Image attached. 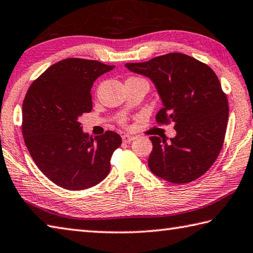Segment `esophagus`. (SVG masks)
Wrapping results in <instances>:
<instances>
[{
	"mask_svg": "<svg viewBox=\"0 0 253 253\" xmlns=\"http://www.w3.org/2000/svg\"><path fill=\"white\" fill-rule=\"evenodd\" d=\"M122 139L124 142H130L131 140L135 139L134 136H130V135H123L122 136Z\"/></svg>",
	"mask_w": 253,
	"mask_h": 253,
	"instance_id": "esophagus-1",
	"label": "esophagus"
}]
</instances>
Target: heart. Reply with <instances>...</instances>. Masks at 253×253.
<instances>
[{
	"label": "heart",
	"instance_id": "heart-1",
	"mask_svg": "<svg viewBox=\"0 0 253 253\" xmlns=\"http://www.w3.org/2000/svg\"><path fill=\"white\" fill-rule=\"evenodd\" d=\"M127 121H128V118L126 116H123V117L119 118L118 122H119V124H121V125L126 126L127 125Z\"/></svg>",
	"mask_w": 253,
	"mask_h": 253
}]
</instances>
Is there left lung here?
Wrapping results in <instances>:
<instances>
[{
  "label": "left lung",
  "mask_w": 253,
  "mask_h": 253,
  "mask_svg": "<svg viewBox=\"0 0 253 253\" xmlns=\"http://www.w3.org/2000/svg\"><path fill=\"white\" fill-rule=\"evenodd\" d=\"M126 67L155 83L164 103L156 122L162 125L173 122L177 131L168 142L149 137L150 170L172 183H187L203 176L221 151L229 116L227 95L215 73L181 53L127 63Z\"/></svg>",
  "instance_id": "1"
}]
</instances>
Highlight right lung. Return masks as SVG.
<instances>
[{
    "instance_id": "1",
    "label": "right lung",
    "mask_w": 253,
    "mask_h": 253,
    "mask_svg": "<svg viewBox=\"0 0 253 253\" xmlns=\"http://www.w3.org/2000/svg\"><path fill=\"white\" fill-rule=\"evenodd\" d=\"M114 67L91 59L66 58L49 66L27 89L22 117L27 150L40 170L64 189H87L111 170L121 136L107 130L91 138L83 132L79 117L93 108V83Z\"/></svg>"
}]
</instances>
